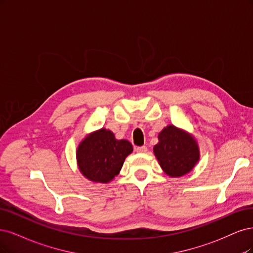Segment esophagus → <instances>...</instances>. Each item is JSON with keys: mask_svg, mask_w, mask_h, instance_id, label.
Listing matches in <instances>:
<instances>
[{"mask_svg": "<svg viewBox=\"0 0 253 253\" xmlns=\"http://www.w3.org/2000/svg\"><path fill=\"white\" fill-rule=\"evenodd\" d=\"M135 151L140 152V153H145V152H147V147H146V146H140V147L135 148Z\"/></svg>", "mask_w": 253, "mask_h": 253, "instance_id": "1", "label": "esophagus"}]
</instances>
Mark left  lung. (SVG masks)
I'll use <instances>...</instances> for the list:
<instances>
[{
  "label": "left lung",
  "instance_id": "obj_1",
  "mask_svg": "<svg viewBox=\"0 0 253 253\" xmlns=\"http://www.w3.org/2000/svg\"><path fill=\"white\" fill-rule=\"evenodd\" d=\"M158 138L159 143L153 147V153L168 176H184L198 164L201 158L198 141L185 129L168 125L159 133Z\"/></svg>",
  "mask_w": 253,
  "mask_h": 253
}]
</instances>
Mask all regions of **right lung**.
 <instances>
[{
	"mask_svg": "<svg viewBox=\"0 0 253 253\" xmlns=\"http://www.w3.org/2000/svg\"><path fill=\"white\" fill-rule=\"evenodd\" d=\"M133 147L127 140H117L109 129L101 128L87 134L76 151L80 172L93 183L108 184L123 167Z\"/></svg>",
	"mask_w": 253,
	"mask_h": 253,
	"instance_id": "obj_1",
	"label": "right lung"
}]
</instances>
